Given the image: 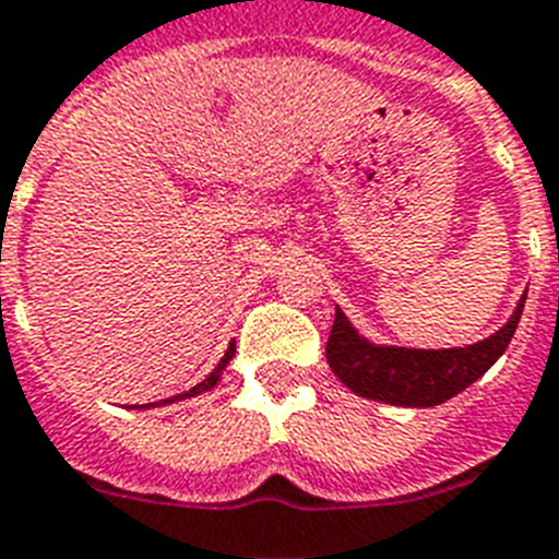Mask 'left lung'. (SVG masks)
Listing matches in <instances>:
<instances>
[{
  "instance_id": "8db88e82",
  "label": "left lung",
  "mask_w": 559,
  "mask_h": 559,
  "mask_svg": "<svg viewBox=\"0 0 559 559\" xmlns=\"http://www.w3.org/2000/svg\"><path fill=\"white\" fill-rule=\"evenodd\" d=\"M525 297L516 302L499 332L459 349H404L378 346L357 334L349 317L334 308V325L325 343V360L332 372L355 395L395 406H439L479 381L508 349L522 317Z\"/></svg>"
}]
</instances>
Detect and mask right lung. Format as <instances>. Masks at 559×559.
Wrapping results in <instances>:
<instances>
[{
  "mask_svg": "<svg viewBox=\"0 0 559 559\" xmlns=\"http://www.w3.org/2000/svg\"><path fill=\"white\" fill-rule=\"evenodd\" d=\"M234 352H236V346H234V343H230V346H227V352H225V357H222V360H218V366H216V369H213V372H210L207 378H204L202 383H195L193 390H187L185 395H176V399H167V401H160V404H173V401H181V399H193V395H202V392L213 390V386H216V383H218V378H222V372H225V366L230 364V360H234ZM141 406H155V404H141Z\"/></svg>",
  "mask_w": 559,
  "mask_h": 559,
  "instance_id": "add662e5",
  "label": "right lung"
}]
</instances>
